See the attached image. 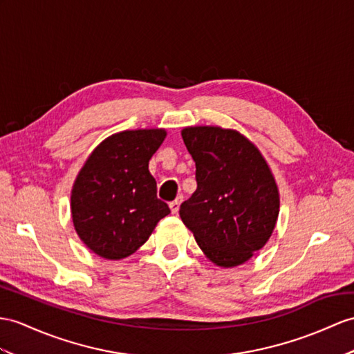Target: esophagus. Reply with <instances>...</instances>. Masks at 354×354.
I'll return each mask as SVG.
<instances>
[{
    "label": "esophagus",
    "instance_id": "1",
    "mask_svg": "<svg viewBox=\"0 0 354 354\" xmlns=\"http://www.w3.org/2000/svg\"><path fill=\"white\" fill-rule=\"evenodd\" d=\"M182 201H183V195H178L174 201L169 203V209H171L172 213H177L178 212L180 204H182Z\"/></svg>",
    "mask_w": 354,
    "mask_h": 354
}]
</instances>
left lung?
Returning a JSON list of instances; mask_svg holds the SVG:
<instances>
[{"label":"left lung","mask_w":354,"mask_h":354,"mask_svg":"<svg viewBox=\"0 0 354 354\" xmlns=\"http://www.w3.org/2000/svg\"><path fill=\"white\" fill-rule=\"evenodd\" d=\"M182 136L195 160L196 191L180 205V218L210 261L243 264L277 225L279 194L272 171L237 131L195 126Z\"/></svg>","instance_id":"1"}]
</instances>
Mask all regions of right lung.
I'll return each instance as SVG.
<instances>
[{"label":"right lung","mask_w":354,"mask_h":354,"mask_svg":"<svg viewBox=\"0 0 354 354\" xmlns=\"http://www.w3.org/2000/svg\"><path fill=\"white\" fill-rule=\"evenodd\" d=\"M165 136L163 129L111 135L84 163L71 209L77 236L94 254L106 260L132 255L169 214L149 171V160Z\"/></svg>","instance_id":"1"}]
</instances>
